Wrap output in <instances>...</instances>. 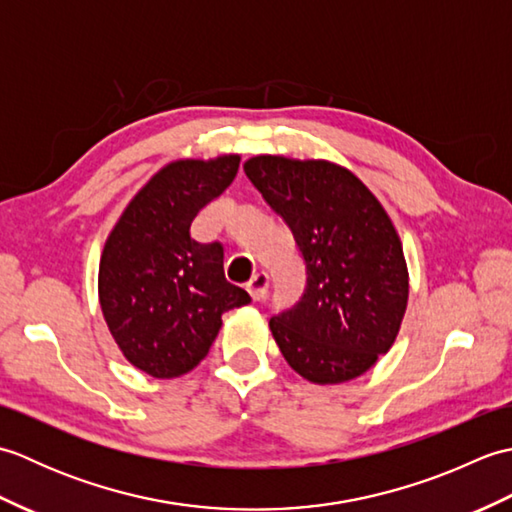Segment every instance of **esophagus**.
Returning a JSON list of instances; mask_svg holds the SVG:
<instances>
[{
	"label": "esophagus",
	"mask_w": 512,
	"mask_h": 512,
	"mask_svg": "<svg viewBox=\"0 0 512 512\" xmlns=\"http://www.w3.org/2000/svg\"><path fill=\"white\" fill-rule=\"evenodd\" d=\"M268 284H270L268 273H264V270H259V273H255V275H253V279H250L248 284H246L248 295L253 297V299H262V297L266 295Z\"/></svg>",
	"instance_id": "esophagus-1"
}]
</instances>
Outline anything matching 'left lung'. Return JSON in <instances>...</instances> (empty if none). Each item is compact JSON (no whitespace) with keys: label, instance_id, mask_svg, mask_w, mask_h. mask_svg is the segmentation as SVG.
Listing matches in <instances>:
<instances>
[{"label":"left lung","instance_id":"8db88e82","mask_svg":"<svg viewBox=\"0 0 512 512\" xmlns=\"http://www.w3.org/2000/svg\"><path fill=\"white\" fill-rule=\"evenodd\" d=\"M248 180L277 211L306 262V292L270 319L288 365L314 385L363 376L387 354L409 299L402 242L376 195L330 160L253 156Z\"/></svg>","mask_w":512,"mask_h":512}]
</instances>
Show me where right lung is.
<instances>
[{
	"label": "right lung",
	"mask_w": 512,
	"mask_h": 512,
	"mask_svg": "<svg viewBox=\"0 0 512 512\" xmlns=\"http://www.w3.org/2000/svg\"><path fill=\"white\" fill-rule=\"evenodd\" d=\"M239 169L237 154L180 158L156 171L118 217L99 264V301L118 350L140 372L178 378L209 354L222 314L250 303L224 277L220 242L191 237L193 217Z\"/></svg>",
	"instance_id": "add662e5"
}]
</instances>
